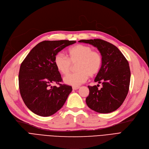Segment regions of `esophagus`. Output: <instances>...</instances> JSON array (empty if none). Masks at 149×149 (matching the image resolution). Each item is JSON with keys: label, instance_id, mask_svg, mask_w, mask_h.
<instances>
[{"label": "esophagus", "instance_id": "esophagus-1", "mask_svg": "<svg viewBox=\"0 0 149 149\" xmlns=\"http://www.w3.org/2000/svg\"><path fill=\"white\" fill-rule=\"evenodd\" d=\"M80 88V87L79 86H73L72 87V89H74V90H77V89H79Z\"/></svg>", "mask_w": 149, "mask_h": 149}]
</instances>
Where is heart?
Wrapping results in <instances>:
<instances>
[{
	"label": "heart",
	"instance_id": "heart-1",
	"mask_svg": "<svg viewBox=\"0 0 149 149\" xmlns=\"http://www.w3.org/2000/svg\"><path fill=\"white\" fill-rule=\"evenodd\" d=\"M68 58L62 53H58L54 58L55 65L59 72L64 75H68L76 65L77 72L64 77V81L67 85L78 86L85 82L88 77L97 74L102 65V56L98 51L93 50L92 47L84 44H77L68 49Z\"/></svg>",
	"mask_w": 149,
	"mask_h": 149
}]
</instances>
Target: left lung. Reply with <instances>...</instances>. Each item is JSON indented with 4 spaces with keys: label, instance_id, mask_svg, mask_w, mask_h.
<instances>
[{
    "label": "left lung",
    "instance_id": "1",
    "mask_svg": "<svg viewBox=\"0 0 149 149\" xmlns=\"http://www.w3.org/2000/svg\"><path fill=\"white\" fill-rule=\"evenodd\" d=\"M79 42L96 47L102 56L101 69L94 80L102 83V88L98 89L96 85L88 86L87 105L99 113L116 111L125 100L129 90L131 74L128 61L117 47L106 41L94 39Z\"/></svg>",
    "mask_w": 149,
    "mask_h": 149
}]
</instances>
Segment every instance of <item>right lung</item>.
Here are the masks:
<instances>
[{"label": "right lung", "instance_id": "add662e5", "mask_svg": "<svg viewBox=\"0 0 149 149\" xmlns=\"http://www.w3.org/2000/svg\"><path fill=\"white\" fill-rule=\"evenodd\" d=\"M75 41H44L31 50L21 64L19 87L27 108L35 114L47 117L60 109L66 101L72 87L61 85L62 79L56 69L55 55ZM56 83L58 87L51 86Z\"/></svg>", "mask_w": 149, "mask_h": 149}]
</instances>
